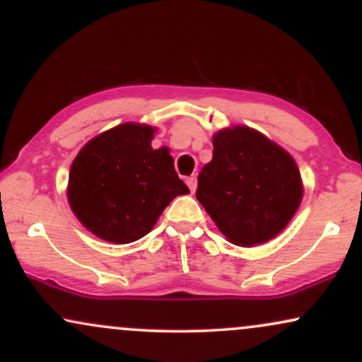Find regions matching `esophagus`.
<instances>
[{
	"label": "esophagus",
	"mask_w": 362,
	"mask_h": 362,
	"mask_svg": "<svg viewBox=\"0 0 362 362\" xmlns=\"http://www.w3.org/2000/svg\"><path fill=\"white\" fill-rule=\"evenodd\" d=\"M187 185H189V189H190V192H195V189H197V178L195 177H189L187 178Z\"/></svg>",
	"instance_id": "1"
}]
</instances>
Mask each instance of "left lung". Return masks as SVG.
<instances>
[{"mask_svg":"<svg viewBox=\"0 0 362 362\" xmlns=\"http://www.w3.org/2000/svg\"><path fill=\"white\" fill-rule=\"evenodd\" d=\"M213 160L197 178L195 197L238 247H255L288 226L303 199V180L294 158L248 126L213 136Z\"/></svg>","mask_w":362,"mask_h":362,"instance_id":"left-lung-1","label":"left lung"}]
</instances>
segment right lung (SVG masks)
Returning a JSON list of instances; mask_svg holds the SVG:
<instances>
[{
    "label": "right lung",
    "instance_id": "1",
    "mask_svg": "<svg viewBox=\"0 0 362 362\" xmlns=\"http://www.w3.org/2000/svg\"><path fill=\"white\" fill-rule=\"evenodd\" d=\"M155 131L148 124L124 122L90 139L73 160L69 207L105 242L143 238L177 195L189 194L170 149L151 148Z\"/></svg>",
    "mask_w": 362,
    "mask_h": 362
}]
</instances>
